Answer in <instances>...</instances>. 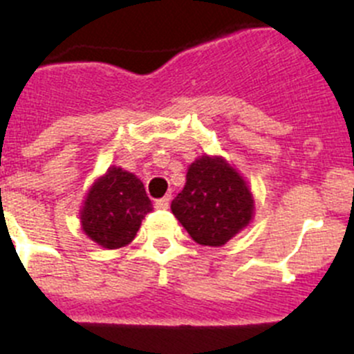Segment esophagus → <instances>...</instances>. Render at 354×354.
I'll return each instance as SVG.
<instances>
[{
	"label": "esophagus",
	"instance_id": "esophagus-1",
	"mask_svg": "<svg viewBox=\"0 0 354 354\" xmlns=\"http://www.w3.org/2000/svg\"><path fill=\"white\" fill-rule=\"evenodd\" d=\"M169 197H164V198H159V200H156L154 202V207L156 209H160V210H166L167 207H169Z\"/></svg>",
	"mask_w": 354,
	"mask_h": 354
}]
</instances>
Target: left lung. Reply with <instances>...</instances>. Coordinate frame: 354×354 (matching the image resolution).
Instances as JSON below:
<instances>
[{"mask_svg":"<svg viewBox=\"0 0 354 354\" xmlns=\"http://www.w3.org/2000/svg\"><path fill=\"white\" fill-rule=\"evenodd\" d=\"M171 210L197 243L221 246L252 221L253 198L226 160L203 156L188 167L187 185Z\"/></svg>","mask_w":354,"mask_h":354,"instance_id":"obj_1","label":"left lung"}]
</instances>
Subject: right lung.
Instances as JSON below:
<instances>
[{
	"label": "right lung",
	"mask_w": 354,
	"mask_h": 354,
	"mask_svg": "<svg viewBox=\"0 0 354 354\" xmlns=\"http://www.w3.org/2000/svg\"><path fill=\"white\" fill-rule=\"evenodd\" d=\"M151 210L152 203L142 181L113 166L88 190L80 216L82 230L104 248H121L133 240Z\"/></svg>",
	"instance_id": "1"
}]
</instances>
